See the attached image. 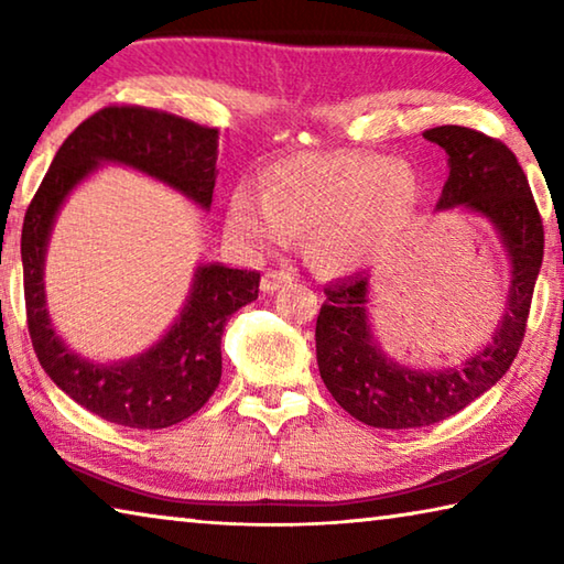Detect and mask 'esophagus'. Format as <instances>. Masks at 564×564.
I'll return each mask as SVG.
<instances>
[{"label":"esophagus","mask_w":564,"mask_h":564,"mask_svg":"<svg viewBox=\"0 0 564 564\" xmlns=\"http://www.w3.org/2000/svg\"><path fill=\"white\" fill-rule=\"evenodd\" d=\"M291 281H293V273H289V271H265L263 281H261V289L265 293H273V291L283 289V285L291 283Z\"/></svg>","instance_id":"esophagus-1"}]
</instances>
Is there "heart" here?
<instances>
[{"label":"heart","mask_w":564,"mask_h":564,"mask_svg":"<svg viewBox=\"0 0 564 564\" xmlns=\"http://www.w3.org/2000/svg\"><path fill=\"white\" fill-rule=\"evenodd\" d=\"M261 198L236 191L228 231L253 248H279L303 234L305 256L326 273L356 271L395 241L420 198L403 161L366 151L295 154L265 166Z\"/></svg>","instance_id":"heart-1"}]
</instances>
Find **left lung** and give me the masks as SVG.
<instances>
[{
  "label": "left lung",
  "mask_w": 564,
  "mask_h": 564,
  "mask_svg": "<svg viewBox=\"0 0 564 564\" xmlns=\"http://www.w3.org/2000/svg\"><path fill=\"white\" fill-rule=\"evenodd\" d=\"M451 156V176L437 208L467 206L490 218L512 261L508 308L490 346L463 366L413 370L386 358L368 326V275L328 285L316 321L318 370L330 395L356 420L388 431L435 425L460 413L508 373L522 346L538 281L545 228L512 151L500 139L467 127L423 131Z\"/></svg>",
  "instance_id": "obj_1"
}]
</instances>
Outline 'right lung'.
Listing matches in <instances>:
<instances>
[{"label":"right lung","mask_w":564,"mask_h":564,"mask_svg":"<svg viewBox=\"0 0 564 564\" xmlns=\"http://www.w3.org/2000/svg\"><path fill=\"white\" fill-rule=\"evenodd\" d=\"M218 131L176 113L111 104L76 127L56 151L22 226L26 328L56 386L109 423L159 431L202 410L221 380V336L231 313L259 299V271L202 265L178 321L139 358L97 366L64 346L44 301V251L66 194L99 166L119 161L184 191L204 208L216 186Z\"/></svg>","instance_id":"right-lung-1"}]
</instances>
